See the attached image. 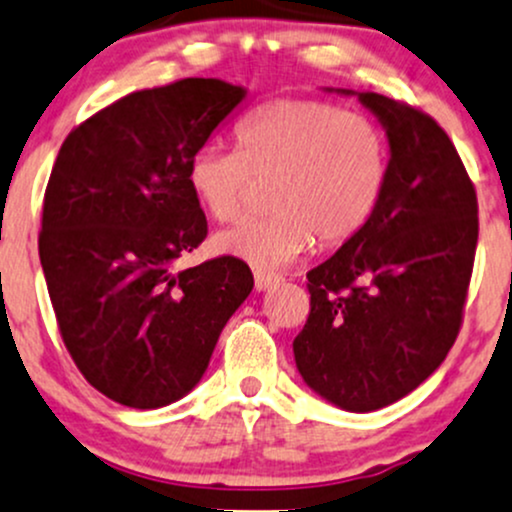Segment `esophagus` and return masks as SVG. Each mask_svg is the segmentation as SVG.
Returning a JSON list of instances; mask_svg holds the SVG:
<instances>
[{"instance_id": "1", "label": "esophagus", "mask_w": 512, "mask_h": 512, "mask_svg": "<svg viewBox=\"0 0 512 512\" xmlns=\"http://www.w3.org/2000/svg\"><path fill=\"white\" fill-rule=\"evenodd\" d=\"M279 282H282V277L279 274H272V272H255V289L257 291H269L274 289Z\"/></svg>"}]
</instances>
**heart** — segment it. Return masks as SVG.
Instances as JSON below:
<instances>
[{
    "label": "heart",
    "mask_w": 512,
    "mask_h": 512,
    "mask_svg": "<svg viewBox=\"0 0 512 512\" xmlns=\"http://www.w3.org/2000/svg\"><path fill=\"white\" fill-rule=\"evenodd\" d=\"M238 150L201 148L187 162L196 204L233 221L272 182V213L221 230L213 247L255 269H279L313 243L340 247L372 221L386 179L389 143L364 114L323 99H277L235 128Z\"/></svg>",
    "instance_id": "b5f03b06"
}]
</instances>
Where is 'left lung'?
I'll use <instances>...</instances> for the list:
<instances>
[{
    "label": "left lung",
    "mask_w": 512,
    "mask_h": 512,
    "mask_svg": "<svg viewBox=\"0 0 512 512\" xmlns=\"http://www.w3.org/2000/svg\"><path fill=\"white\" fill-rule=\"evenodd\" d=\"M384 126L389 179L372 221L306 274L311 313L296 369L342 411L369 413L418 389L445 362L479 240L476 192L435 119L352 92Z\"/></svg>",
    "instance_id": "1"
}]
</instances>
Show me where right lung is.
I'll use <instances>...</instances> for the list:
<instances>
[{"label": "right lung", "instance_id": "add662e5", "mask_svg": "<svg viewBox=\"0 0 512 512\" xmlns=\"http://www.w3.org/2000/svg\"><path fill=\"white\" fill-rule=\"evenodd\" d=\"M245 97L213 77L133 92L80 123L50 172L38 255L60 335L121 406L187 396L255 284L233 257L174 269L206 238L189 157Z\"/></svg>", "mask_w": 512, "mask_h": 512}]
</instances>
